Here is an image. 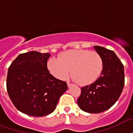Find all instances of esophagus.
<instances>
[{
  "instance_id": "1",
  "label": "esophagus",
  "mask_w": 133,
  "mask_h": 133,
  "mask_svg": "<svg viewBox=\"0 0 133 133\" xmlns=\"http://www.w3.org/2000/svg\"><path fill=\"white\" fill-rule=\"evenodd\" d=\"M67 84H68V87H72V83H70V82H67Z\"/></svg>"
}]
</instances>
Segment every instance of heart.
Here are the masks:
<instances>
[{
  "label": "heart",
  "instance_id": "b5f03b06",
  "mask_svg": "<svg viewBox=\"0 0 133 133\" xmlns=\"http://www.w3.org/2000/svg\"><path fill=\"white\" fill-rule=\"evenodd\" d=\"M50 73L59 79H64L70 74L80 85L96 82L103 69L102 56L89 50H69L61 55L60 59L51 58L47 63Z\"/></svg>",
  "mask_w": 133,
  "mask_h": 133
}]
</instances>
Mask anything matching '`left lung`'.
<instances>
[{
    "label": "left lung",
    "instance_id": "obj_1",
    "mask_svg": "<svg viewBox=\"0 0 133 133\" xmlns=\"http://www.w3.org/2000/svg\"><path fill=\"white\" fill-rule=\"evenodd\" d=\"M94 47L103 58V72L95 82L81 88L77 104L83 111L98 114L117 101L124 87L125 75L123 65L113 51L100 46Z\"/></svg>",
    "mask_w": 133,
    "mask_h": 133
}]
</instances>
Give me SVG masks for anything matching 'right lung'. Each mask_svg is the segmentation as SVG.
I'll return each mask as SVG.
<instances>
[{"label":"right lung","instance_id":"1","mask_svg":"<svg viewBox=\"0 0 133 133\" xmlns=\"http://www.w3.org/2000/svg\"><path fill=\"white\" fill-rule=\"evenodd\" d=\"M49 53L35 51L21 54L8 68L7 91L19 111L28 116H44L52 113L67 83L55 78L47 69Z\"/></svg>","mask_w":133,"mask_h":133}]
</instances>
